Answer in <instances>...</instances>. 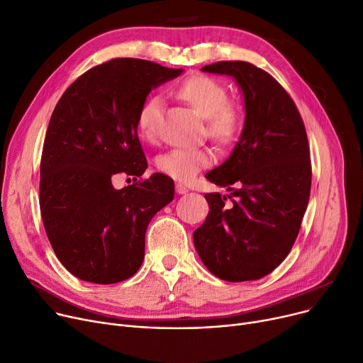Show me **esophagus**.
<instances>
[{
	"label": "esophagus",
	"instance_id": "obj_1",
	"mask_svg": "<svg viewBox=\"0 0 363 363\" xmlns=\"http://www.w3.org/2000/svg\"><path fill=\"white\" fill-rule=\"evenodd\" d=\"M177 193L178 194H186L188 193V188L184 185V184H177Z\"/></svg>",
	"mask_w": 363,
	"mask_h": 363
}]
</instances>
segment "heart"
I'll list each match as a JSON object with an SVG mask.
<instances>
[{
  "mask_svg": "<svg viewBox=\"0 0 363 363\" xmlns=\"http://www.w3.org/2000/svg\"><path fill=\"white\" fill-rule=\"evenodd\" d=\"M181 97L191 104L201 118L207 119V130L212 138L228 143L238 128V113L228 104L226 88L207 76L188 78L178 89ZM163 110L162 95H151L141 106L137 118V128L145 140H155L160 129ZM212 163V152L206 148L178 147L164 152L157 160L163 174L178 181H189L199 172Z\"/></svg>",
  "mask_w": 363,
  "mask_h": 363,
  "instance_id": "b5f03b06",
  "label": "heart"
}]
</instances>
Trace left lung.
<instances>
[{
	"instance_id": "1",
	"label": "left lung",
	"mask_w": 363,
	"mask_h": 363,
	"mask_svg": "<svg viewBox=\"0 0 363 363\" xmlns=\"http://www.w3.org/2000/svg\"><path fill=\"white\" fill-rule=\"evenodd\" d=\"M201 70L233 76L245 116L231 156L206 174L230 194L204 196L211 211L193 234L194 245L215 277L260 279L287 257L308 208L312 167L306 129L287 91L264 70L247 62H219Z\"/></svg>"
}]
</instances>
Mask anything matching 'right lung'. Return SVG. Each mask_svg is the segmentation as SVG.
Segmentation results:
<instances>
[{
  "label": "right lung",
  "mask_w": 363,
  "mask_h": 363,
  "mask_svg": "<svg viewBox=\"0 0 363 363\" xmlns=\"http://www.w3.org/2000/svg\"><path fill=\"white\" fill-rule=\"evenodd\" d=\"M182 72L114 59L79 76L57 103L44 141L40 204L52 250L76 278L114 284L140 269L147 226L174 200L175 185L163 174L122 189L111 181L145 172L138 111L151 89Z\"/></svg>",
  "instance_id": "1"
}]
</instances>
